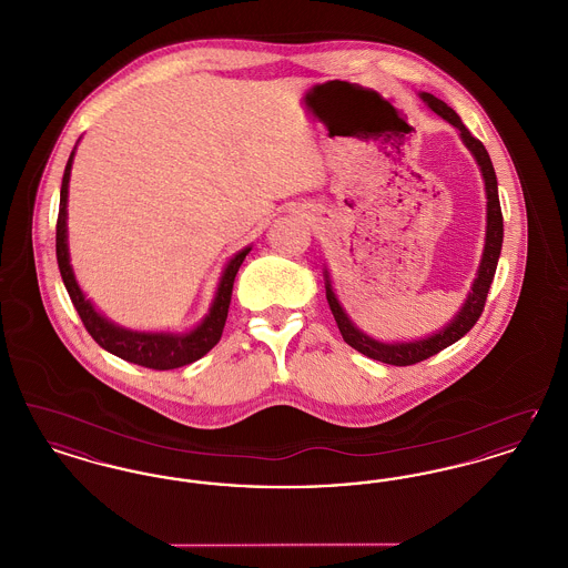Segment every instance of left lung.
Returning a JSON list of instances; mask_svg holds the SVG:
<instances>
[{"label": "left lung", "instance_id": "8db88e82", "mask_svg": "<svg viewBox=\"0 0 568 568\" xmlns=\"http://www.w3.org/2000/svg\"><path fill=\"white\" fill-rule=\"evenodd\" d=\"M419 95L428 104V109H433L438 116H443L447 123H452L458 130L462 142L466 144V149L473 153V158L477 160L479 168H481L487 197L486 246H484L477 278L473 281L468 297L462 304L458 315L452 320V324L445 325L443 329H438L436 334H430L426 338L408 341V343H381V341L366 336L362 329H357L352 324V320L347 317V313L343 311L338 297L332 290L329 274L325 271V297H327L329 311L336 320V325H338L345 343L352 345L355 352L364 353L366 357H373L377 362L392 364V366H410V364L424 362L436 353L447 349L449 345H454L466 332H470V327L477 324V320L484 313L487 292H489V285L494 281L500 248H503V211H500V200H498V183H496V172H494V165H491V160L487 155L486 146L481 144V140H477L475 135L466 130V125L462 123L456 110L449 109L443 100L434 98L433 93H419Z\"/></svg>", "mask_w": 568, "mask_h": 568}]
</instances>
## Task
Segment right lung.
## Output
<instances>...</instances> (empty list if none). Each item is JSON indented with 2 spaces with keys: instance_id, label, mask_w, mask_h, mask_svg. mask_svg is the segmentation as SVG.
Masks as SVG:
<instances>
[{
  "instance_id": "obj_1",
  "label": "right lung",
  "mask_w": 568,
  "mask_h": 568,
  "mask_svg": "<svg viewBox=\"0 0 568 568\" xmlns=\"http://www.w3.org/2000/svg\"><path fill=\"white\" fill-rule=\"evenodd\" d=\"M77 151V146H74ZM74 151L70 153V160L65 163L63 181H61V197H59V216H57V264L63 278V285L70 294L74 308L81 315L82 324L91 338L106 352L132 362L144 368L153 371H172L187 366L191 362L200 359L202 355L211 352L219 343L223 334V325L227 320V308L232 300V287L236 272L241 268L244 257L248 255L251 246H244L239 251L225 271L221 274V281L216 285L215 300L211 304L209 315L204 322L193 327L185 334H172V332H134L128 327L112 324L104 315L95 311V306L84 297L74 271L70 266V253H68V185H70V172L74 162Z\"/></svg>"
}]
</instances>
